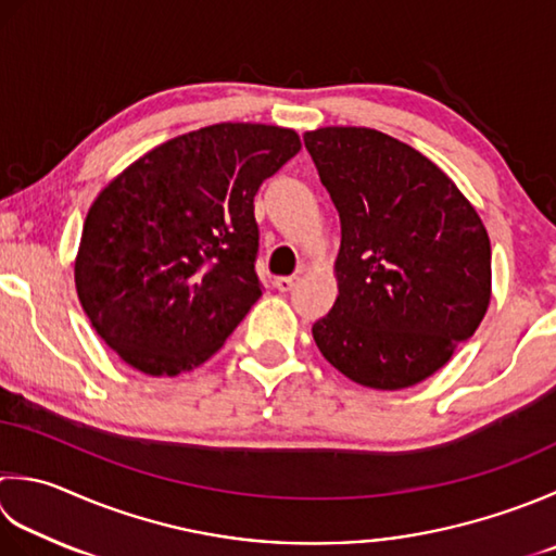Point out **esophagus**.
<instances>
[{"instance_id":"obj_1","label":"esophagus","mask_w":556,"mask_h":556,"mask_svg":"<svg viewBox=\"0 0 556 556\" xmlns=\"http://www.w3.org/2000/svg\"><path fill=\"white\" fill-rule=\"evenodd\" d=\"M296 281H299V277H277L275 279V289H279V291H291L293 287H296Z\"/></svg>"}]
</instances>
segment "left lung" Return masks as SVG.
I'll return each mask as SVG.
<instances>
[{"label":"left lung","instance_id":"obj_1","mask_svg":"<svg viewBox=\"0 0 556 556\" xmlns=\"http://www.w3.org/2000/svg\"><path fill=\"white\" fill-rule=\"evenodd\" d=\"M340 212L337 296L313 323L320 354L358 386H417L470 340L492 299V248L453 180L378 129L303 135Z\"/></svg>","mask_w":556,"mask_h":556}]
</instances>
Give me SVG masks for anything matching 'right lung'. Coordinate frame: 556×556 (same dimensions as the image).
<instances>
[{
    "mask_svg": "<svg viewBox=\"0 0 556 556\" xmlns=\"http://www.w3.org/2000/svg\"><path fill=\"white\" fill-rule=\"evenodd\" d=\"M293 129L222 123L166 141L98 194L74 265L96 332L147 376L204 364L263 296L255 194Z\"/></svg>",
    "mask_w": 556,
    "mask_h": 556,
    "instance_id": "right-lung-1",
    "label": "right lung"
}]
</instances>
